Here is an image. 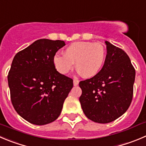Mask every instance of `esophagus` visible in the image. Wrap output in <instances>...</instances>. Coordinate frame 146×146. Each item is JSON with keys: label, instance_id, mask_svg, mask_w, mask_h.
Wrapping results in <instances>:
<instances>
[{"label": "esophagus", "instance_id": "34e87169", "mask_svg": "<svg viewBox=\"0 0 146 146\" xmlns=\"http://www.w3.org/2000/svg\"><path fill=\"white\" fill-rule=\"evenodd\" d=\"M73 83H74V86H77L79 84V80H77V78L74 79V81H73Z\"/></svg>", "mask_w": 146, "mask_h": 146}]
</instances>
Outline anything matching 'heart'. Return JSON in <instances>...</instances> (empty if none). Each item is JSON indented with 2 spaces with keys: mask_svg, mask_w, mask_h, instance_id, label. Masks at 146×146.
<instances>
[{
  "mask_svg": "<svg viewBox=\"0 0 146 146\" xmlns=\"http://www.w3.org/2000/svg\"><path fill=\"white\" fill-rule=\"evenodd\" d=\"M106 60V50L100 43L77 41L65 48L64 55L56 54L53 63L56 70L62 74H66L76 66L82 75L90 78L101 71Z\"/></svg>",
  "mask_w": 146,
  "mask_h": 146,
  "instance_id": "b5f03b06",
  "label": "heart"
}]
</instances>
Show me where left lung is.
<instances>
[{"mask_svg":"<svg viewBox=\"0 0 146 146\" xmlns=\"http://www.w3.org/2000/svg\"><path fill=\"white\" fill-rule=\"evenodd\" d=\"M106 60L97 75L80 82V102L92 121L108 123L125 113L133 100L135 70L127 54L108 41Z\"/></svg>","mask_w":146,"mask_h":146,"instance_id":"1","label":"left lung"}]
</instances>
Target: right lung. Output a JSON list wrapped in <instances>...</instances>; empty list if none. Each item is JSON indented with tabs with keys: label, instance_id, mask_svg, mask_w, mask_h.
Listing matches in <instances>:
<instances>
[{
	"label": "right lung",
	"instance_id": "obj_1",
	"mask_svg": "<svg viewBox=\"0 0 146 146\" xmlns=\"http://www.w3.org/2000/svg\"><path fill=\"white\" fill-rule=\"evenodd\" d=\"M64 45L60 40L38 39L13 58L8 75L12 105L32 124L56 120L73 87V80L58 72L53 63L56 51Z\"/></svg>",
	"mask_w": 146,
	"mask_h": 146
}]
</instances>
